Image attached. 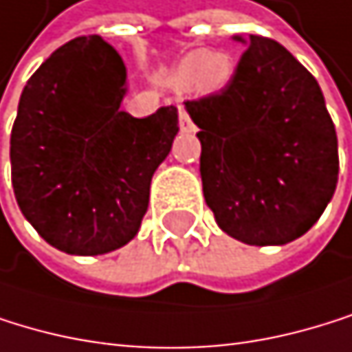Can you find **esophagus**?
Masks as SVG:
<instances>
[{"instance_id": "obj_1", "label": "esophagus", "mask_w": 352, "mask_h": 352, "mask_svg": "<svg viewBox=\"0 0 352 352\" xmlns=\"http://www.w3.org/2000/svg\"><path fill=\"white\" fill-rule=\"evenodd\" d=\"M178 112H180V131H184V133L195 131V125H193V120L189 118V114H186V110L182 106H178Z\"/></svg>"}]
</instances>
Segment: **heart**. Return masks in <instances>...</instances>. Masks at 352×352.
<instances>
[{"label": "heart", "mask_w": 352, "mask_h": 352, "mask_svg": "<svg viewBox=\"0 0 352 352\" xmlns=\"http://www.w3.org/2000/svg\"><path fill=\"white\" fill-rule=\"evenodd\" d=\"M234 78V61L229 54L217 50H193L178 63L174 82L180 89H197L201 93H217Z\"/></svg>", "instance_id": "1"}]
</instances>
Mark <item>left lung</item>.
<instances>
[{
    "mask_svg": "<svg viewBox=\"0 0 352 352\" xmlns=\"http://www.w3.org/2000/svg\"><path fill=\"white\" fill-rule=\"evenodd\" d=\"M246 46L223 91L184 106L199 127L204 197L219 227L244 244H287L336 191V127L314 76L285 46L263 36Z\"/></svg>",
    "mask_w": 352,
    "mask_h": 352,
    "instance_id": "8db88e82",
    "label": "left lung"
}]
</instances>
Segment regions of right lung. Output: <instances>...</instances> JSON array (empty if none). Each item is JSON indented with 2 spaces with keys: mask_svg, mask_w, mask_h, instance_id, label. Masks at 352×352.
Wrapping results in <instances>:
<instances>
[{
  "mask_svg": "<svg viewBox=\"0 0 352 352\" xmlns=\"http://www.w3.org/2000/svg\"><path fill=\"white\" fill-rule=\"evenodd\" d=\"M127 72L100 36L74 38L27 80L10 135L25 219L54 248L104 255L146 214L151 180L178 133V110L120 112Z\"/></svg>",
  "mask_w": 352,
  "mask_h": 352,
  "instance_id": "right-lung-1",
  "label": "right lung"
}]
</instances>
